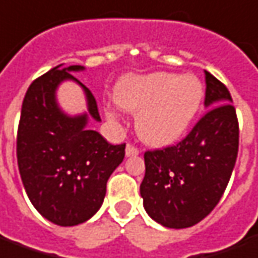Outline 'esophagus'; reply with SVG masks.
I'll return each instance as SVG.
<instances>
[{"instance_id": "obj_1", "label": "esophagus", "mask_w": 258, "mask_h": 258, "mask_svg": "<svg viewBox=\"0 0 258 258\" xmlns=\"http://www.w3.org/2000/svg\"><path fill=\"white\" fill-rule=\"evenodd\" d=\"M140 154V149L134 145H131V144H127V147H125V156H137V155Z\"/></svg>"}]
</instances>
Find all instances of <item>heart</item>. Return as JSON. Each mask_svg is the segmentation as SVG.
Listing matches in <instances>:
<instances>
[{"mask_svg": "<svg viewBox=\"0 0 258 258\" xmlns=\"http://www.w3.org/2000/svg\"><path fill=\"white\" fill-rule=\"evenodd\" d=\"M113 99L123 110L137 114L135 128L142 141L152 147H169L187 133L204 100V85L194 75L158 71L121 78ZM117 121V114L106 109Z\"/></svg>", "mask_w": 258, "mask_h": 258, "instance_id": "obj_1", "label": "heart"}]
</instances>
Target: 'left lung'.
I'll return each instance as SVG.
<instances>
[{"label": "left lung", "mask_w": 258, "mask_h": 258, "mask_svg": "<svg viewBox=\"0 0 258 258\" xmlns=\"http://www.w3.org/2000/svg\"><path fill=\"white\" fill-rule=\"evenodd\" d=\"M205 84V116L177 145L144 155V208L166 228L183 229L203 221L219 203L235 167L239 123L232 96L208 71Z\"/></svg>", "instance_id": "left-lung-1"}]
</instances>
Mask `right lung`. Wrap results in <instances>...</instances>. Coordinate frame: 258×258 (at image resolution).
Masks as SVG:
<instances>
[{
	"label": "right lung",
	"instance_id": "right-lung-1",
	"mask_svg": "<svg viewBox=\"0 0 258 258\" xmlns=\"http://www.w3.org/2000/svg\"><path fill=\"white\" fill-rule=\"evenodd\" d=\"M61 66L29 86L18 127L16 156L33 207L50 222L74 226L102 207L107 180L123 162L125 144L111 145L98 131L86 128L89 117L100 121V116L92 92L71 74L85 68ZM64 80H74L84 89L88 113L68 116L60 110L55 92Z\"/></svg>",
	"mask_w": 258,
	"mask_h": 258
}]
</instances>
